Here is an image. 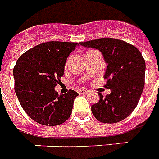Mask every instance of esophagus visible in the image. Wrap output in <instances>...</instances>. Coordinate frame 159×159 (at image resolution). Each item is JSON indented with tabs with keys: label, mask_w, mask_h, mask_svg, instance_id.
<instances>
[{
	"label": "esophagus",
	"mask_w": 159,
	"mask_h": 159,
	"mask_svg": "<svg viewBox=\"0 0 159 159\" xmlns=\"http://www.w3.org/2000/svg\"><path fill=\"white\" fill-rule=\"evenodd\" d=\"M78 92H79V94H80V95H84V94H86V93L88 92V91L85 90V89H80V90L78 91Z\"/></svg>",
	"instance_id": "obj_1"
}]
</instances>
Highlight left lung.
<instances>
[{
    "label": "left lung",
    "instance_id": "1",
    "mask_svg": "<svg viewBox=\"0 0 159 159\" xmlns=\"http://www.w3.org/2000/svg\"><path fill=\"white\" fill-rule=\"evenodd\" d=\"M87 48L98 49L108 64L104 79L105 88L111 93L91 109L97 120L105 123H116L124 120L135 109L145 85L146 63L135 46L120 39L98 38L80 43Z\"/></svg>",
    "mask_w": 159,
    "mask_h": 159
}]
</instances>
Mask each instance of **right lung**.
<instances>
[{
  "mask_svg": "<svg viewBox=\"0 0 159 159\" xmlns=\"http://www.w3.org/2000/svg\"><path fill=\"white\" fill-rule=\"evenodd\" d=\"M78 43L50 41L25 52L13 67L14 91L28 116L45 126L62 124L70 117L77 92L59 95L55 86L64 74L67 58Z\"/></svg>",
  "mask_w": 159,
  "mask_h": 159,
  "instance_id": "1",
  "label": "right lung"
}]
</instances>
